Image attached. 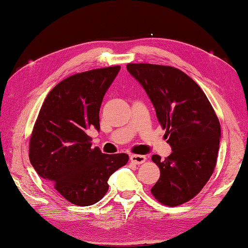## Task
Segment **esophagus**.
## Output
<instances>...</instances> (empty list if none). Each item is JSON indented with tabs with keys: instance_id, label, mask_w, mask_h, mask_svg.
I'll return each mask as SVG.
<instances>
[{
	"instance_id": "esophagus-1",
	"label": "esophagus",
	"mask_w": 248,
	"mask_h": 248,
	"mask_svg": "<svg viewBox=\"0 0 248 248\" xmlns=\"http://www.w3.org/2000/svg\"><path fill=\"white\" fill-rule=\"evenodd\" d=\"M130 160H131V163L137 164V165H139V164L145 163L146 156H144V155H130Z\"/></svg>"
}]
</instances>
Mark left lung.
Wrapping results in <instances>:
<instances>
[{"label":"left lung","mask_w":248,"mask_h":248,"mask_svg":"<svg viewBox=\"0 0 248 248\" xmlns=\"http://www.w3.org/2000/svg\"><path fill=\"white\" fill-rule=\"evenodd\" d=\"M127 69L148 94L173 149L165 159L152 156L160 176L151 192L169 207L186 203L203 189L217 164V114L200 86L179 68L129 62Z\"/></svg>","instance_id":"obj_1"}]
</instances>
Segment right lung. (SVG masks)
<instances>
[{"label": "right lung", "mask_w": 248, "mask_h": 248, "mask_svg": "<svg viewBox=\"0 0 248 248\" xmlns=\"http://www.w3.org/2000/svg\"><path fill=\"white\" fill-rule=\"evenodd\" d=\"M120 66L91 69L62 79L48 93L29 139V158L39 175L73 204L91 205L108 192V180L127 164V154L92 148L100 107Z\"/></svg>", "instance_id": "add662e5"}]
</instances>
